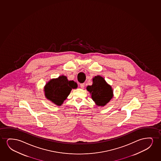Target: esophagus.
Returning a JSON list of instances; mask_svg holds the SVG:
<instances>
[{
    "label": "esophagus",
    "instance_id": "34e87169",
    "mask_svg": "<svg viewBox=\"0 0 161 161\" xmlns=\"http://www.w3.org/2000/svg\"><path fill=\"white\" fill-rule=\"evenodd\" d=\"M80 85V87H81V88H84V87H85V84H84V83L81 84Z\"/></svg>",
    "mask_w": 161,
    "mask_h": 161
}]
</instances>
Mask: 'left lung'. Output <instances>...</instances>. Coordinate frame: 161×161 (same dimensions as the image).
<instances>
[{
	"mask_svg": "<svg viewBox=\"0 0 161 161\" xmlns=\"http://www.w3.org/2000/svg\"><path fill=\"white\" fill-rule=\"evenodd\" d=\"M86 90L90 93L96 105L98 107L106 106L114 96L112 86L100 75L93 77L92 85L87 86Z\"/></svg>",
	"mask_w": 161,
	"mask_h": 161,
	"instance_id": "1",
	"label": "left lung"
}]
</instances>
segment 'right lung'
Wrapping results in <instances>:
<instances>
[{"label":"right lung","mask_w":161,"mask_h":161,"mask_svg":"<svg viewBox=\"0 0 161 161\" xmlns=\"http://www.w3.org/2000/svg\"><path fill=\"white\" fill-rule=\"evenodd\" d=\"M77 88V84L73 80H68L67 77L61 75L52 79L44 87V96L47 99L57 106H62L68 97L72 89Z\"/></svg>","instance_id":"1"}]
</instances>
